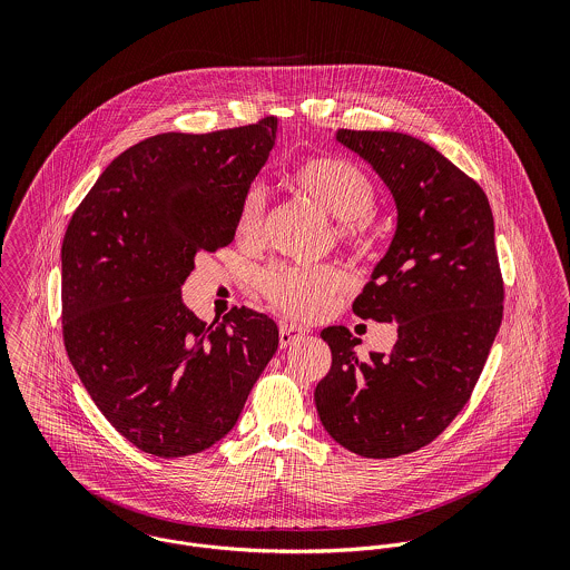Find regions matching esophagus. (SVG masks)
<instances>
[{
    "label": "esophagus",
    "instance_id": "obj_1",
    "mask_svg": "<svg viewBox=\"0 0 570 570\" xmlns=\"http://www.w3.org/2000/svg\"><path fill=\"white\" fill-rule=\"evenodd\" d=\"M307 333V328L298 325H281V346L287 348L292 346L298 337H303Z\"/></svg>",
    "mask_w": 570,
    "mask_h": 570
}]
</instances>
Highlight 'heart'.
<instances>
[{
	"label": "heart",
	"mask_w": 570,
	"mask_h": 570,
	"mask_svg": "<svg viewBox=\"0 0 570 570\" xmlns=\"http://www.w3.org/2000/svg\"><path fill=\"white\" fill-rule=\"evenodd\" d=\"M292 184L331 219L340 222L335 235L342 244L355 252L373 247L371 213L375 208V186L357 164L335 156H316L294 168ZM263 224L265 193L252 186L239 204L235 235L242 244L254 247L263 242ZM342 283V274L331 265H278L263 274L261 289L281 312L312 321L325 312Z\"/></svg>",
	"instance_id": "b5f03b06"
}]
</instances>
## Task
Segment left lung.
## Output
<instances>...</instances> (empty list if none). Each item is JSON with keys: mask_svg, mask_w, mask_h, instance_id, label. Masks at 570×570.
Instances as JSON below:
<instances>
[{"mask_svg": "<svg viewBox=\"0 0 570 570\" xmlns=\"http://www.w3.org/2000/svg\"><path fill=\"white\" fill-rule=\"evenodd\" d=\"M397 206V230L353 312L397 323L389 353L326 326L331 368L314 400L333 441L393 459L434 441L468 404L502 321V276L483 188L434 147L397 131L340 129Z\"/></svg>", "mask_w": 570, "mask_h": 570, "instance_id": "left-lung-1", "label": "left lung"}]
</instances>
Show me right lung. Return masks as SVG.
I'll list each match as a JSON object with an SVG mask.
<instances>
[{
  "mask_svg": "<svg viewBox=\"0 0 570 570\" xmlns=\"http://www.w3.org/2000/svg\"><path fill=\"white\" fill-rule=\"evenodd\" d=\"M276 129V118H263L151 136L100 173L68 224V357L105 419L147 454L188 456L224 439L278 348L265 314L233 307L206 325L181 301L195 254L235 239Z\"/></svg>",
  "mask_w": 570,
  "mask_h": 570,
  "instance_id": "right-lung-1",
  "label": "right lung"
}]
</instances>
